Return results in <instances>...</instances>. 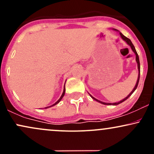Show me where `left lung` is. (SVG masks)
<instances>
[{"instance_id": "1", "label": "left lung", "mask_w": 154, "mask_h": 154, "mask_svg": "<svg viewBox=\"0 0 154 154\" xmlns=\"http://www.w3.org/2000/svg\"><path fill=\"white\" fill-rule=\"evenodd\" d=\"M114 30L118 31L117 29H114ZM119 35H120V36H121V38H122L123 40H125V41L126 42V43H128V45H130V47H131V49L132 50V51H133V52L135 53V56H136V58H135V59H136V62H137V69H138V77H137V82H136V85H135V88H133V90H132L131 93H130V94H129V95H128V96L126 97V98H124L123 100H120V101H119V102H116V103H105V102L100 101V100H98V99H96V98H95L94 97H93L91 94H90V95H91V97L92 98H93V99H94L95 100H96V101L99 102V103H100L104 104V105H113V106H116V105H118V104H119V103H122V102L125 101V100H126L127 99H128V98H129V97H130V95H131L132 94V93H134V91H135V90H136V88H137V85H138V82H139V79H140V61H139V56H138V55H137V51H136L135 48V46H134V45H133V44H132V43L131 42V40H130V39H129V38H127V37H125V35H124L122 34L121 32H119Z\"/></svg>"}]
</instances>
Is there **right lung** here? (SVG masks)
<instances>
[{
  "label": "right lung",
  "instance_id": "right-lung-1",
  "mask_svg": "<svg viewBox=\"0 0 154 154\" xmlns=\"http://www.w3.org/2000/svg\"><path fill=\"white\" fill-rule=\"evenodd\" d=\"M64 94H65V86H64V88H63V93H62V95H61V96L60 97V98L59 100H57V101L56 102V103H55L54 104H53V105H51V106H48V107H45V109H47V108H49V107H51V106H55V105H56V104L57 103H59L60 101H61V100L62 99V98L63 97V95H64Z\"/></svg>",
  "mask_w": 154,
  "mask_h": 154
}]
</instances>
